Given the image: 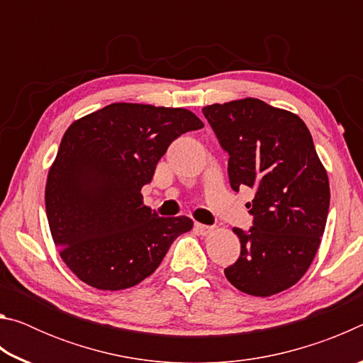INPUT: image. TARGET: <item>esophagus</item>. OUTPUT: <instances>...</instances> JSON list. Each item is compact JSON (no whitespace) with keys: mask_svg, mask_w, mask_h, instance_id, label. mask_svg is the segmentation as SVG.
I'll return each mask as SVG.
<instances>
[{"mask_svg":"<svg viewBox=\"0 0 363 363\" xmlns=\"http://www.w3.org/2000/svg\"><path fill=\"white\" fill-rule=\"evenodd\" d=\"M195 232L199 233V235H210V233L213 232V225H205V224L196 223L195 224Z\"/></svg>","mask_w":363,"mask_h":363,"instance_id":"esophagus-1","label":"esophagus"}]
</instances>
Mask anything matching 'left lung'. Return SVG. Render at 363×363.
<instances>
[{
	"mask_svg": "<svg viewBox=\"0 0 363 363\" xmlns=\"http://www.w3.org/2000/svg\"><path fill=\"white\" fill-rule=\"evenodd\" d=\"M229 153L230 187L255 190L253 225L233 227L240 256L227 280L251 296L293 286L314 261L330 208V184L304 121L255 97L203 107Z\"/></svg>",
	"mask_w": 363,
	"mask_h": 363,
	"instance_id": "left-lung-1",
	"label": "left lung"
}]
</instances>
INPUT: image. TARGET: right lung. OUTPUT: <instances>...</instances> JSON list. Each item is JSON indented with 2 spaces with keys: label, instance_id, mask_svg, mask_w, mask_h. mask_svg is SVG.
Here are the masks:
<instances>
[{
  "label": "right lung",
  "instance_id": "add662e5",
  "mask_svg": "<svg viewBox=\"0 0 363 363\" xmlns=\"http://www.w3.org/2000/svg\"><path fill=\"white\" fill-rule=\"evenodd\" d=\"M203 128L186 108L110 104L73 121L46 182V216L59 255L77 277L116 291L149 277L187 216L160 218L143 189L181 134Z\"/></svg>",
  "mask_w": 363,
  "mask_h": 363
}]
</instances>
